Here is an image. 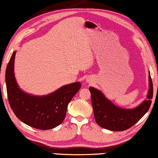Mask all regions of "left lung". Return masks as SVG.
Masks as SVG:
<instances>
[{
    "label": "left lung",
    "instance_id": "obj_1",
    "mask_svg": "<svg viewBox=\"0 0 158 158\" xmlns=\"http://www.w3.org/2000/svg\"><path fill=\"white\" fill-rule=\"evenodd\" d=\"M94 118L98 126L112 131H123L135 125L149 110L153 94V87L149 73V90L147 99L134 109L116 106L102 91L89 87Z\"/></svg>",
    "mask_w": 158,
    "mask_h": 158
}]
</instances>
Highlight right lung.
Here are the masks:
<instances>
[{"instance_id":"add662e5","label":"right lung","mask_w":158,"mask_h":158,"mask_svg":"<svg viewBox=\"0 0 158 158\" xmlns=\"http://www.w3.org/2000/svg\"><path fill=\"white\" fill-rule=\"evenodd\" d=\"M15 52L6 67V82L11 109L19 120L32 128L49 130L64 121L68 103L81 88L80 82L61 87L46 96L28 94L19 88L14 74Z\"/></svg>"}]
</instances>
